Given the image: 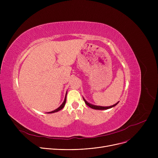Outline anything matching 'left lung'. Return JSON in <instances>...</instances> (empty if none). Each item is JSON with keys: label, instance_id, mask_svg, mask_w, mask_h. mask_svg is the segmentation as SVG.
Masks as SVG:
<instances>
[{"label": "left lung", "instance_id": "left-lung-1", "mask_svg": "<svg viewBox=\"0 0 158 158\" xmlns=\"http://www.w3.org/2000/svg\"><path fill=\"white\" fill-rule=\"evenodd\" d=\"M83 100L85 102V104L88 106L89 107H90L92 109H94V110H107V109H110V108H111V107L115 106L116 105H117L119 102H118L117 103H116L115 104L113 105V106H106V107H104V106H95V105H93L92 104H89V102H88L85 99L83 98Z\"/></svg>", "mask_w": 158, "mask_h": 158}]
</instances>
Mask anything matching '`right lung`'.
<instances>
[{
  "label": "right lung",
  "mask_w": 158,
  "mask_h": 158,
  "mask_svg": "<svg viewBox=\"0 0 158 158\" xmlns=\"http://www.w3.org/2000/svg\"><path fill=\"white\" fill-rule=\"evenodd\" d=\"M67 94V93H66ZM66 95H65V97H64V101H63V102L62 103V104L58 107V108H57L56 110H54V111H51V112H48L47 113H56V112H57V111H59L60 110H62L63 107H64V105H65V103H66Z\"/></svg>",
  "instance_id": "right-lung-1"
}]
</instances>
